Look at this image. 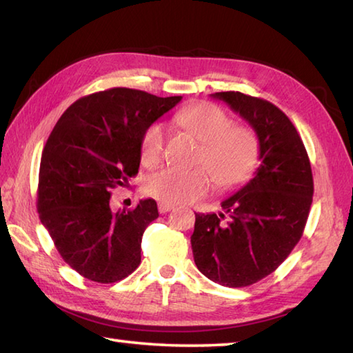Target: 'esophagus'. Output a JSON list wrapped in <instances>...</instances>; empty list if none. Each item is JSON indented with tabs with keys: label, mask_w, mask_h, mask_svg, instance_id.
I'll list each match as a JSON object with an SVG mask.
<instances>
[{
	"label": "esophagus",
	"mask_w": 353,
	"mask_h": 353,
	"mask_svg": "<svg viewBox=\"0 0 353 353\" xmlns=\"http://www.w3.org/2000/svg\"><path fill=\"white\" fill-rule=\"evenodd\" d=\"M157 208H159V212H161V214H167V212H170L171 210H174V205H170V203L159 202Z\"/></svg>",
	"instance_id": "34e87169"
}]
</instances>
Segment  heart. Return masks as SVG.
Listing matches in <instances>:
<instances>
[{
  "label": "heart",
  "instance_id": "obj_1",
  "mask_svg": "<svg viewBox=\"0 0 353 353\" xmlns=\"http://www.w3.org/2000/svg\"><path fill=\"white\" fill-rule=\"evenodd\" d=\"M174 121L202 142L197 162L212 172L220 188H232L251 176L259 161V141L254 131L240 123H231L223 108L211 102H199L177 112ZM165 128L153 122L141 139V159L147 167L162 161ZM203 167L194 170L165 168L145 182L147 194L170 205L194 202L211 188V176Z\"/></svg>",
  "mask_w": 353,
  "mask_h": 353
}]
</instances>
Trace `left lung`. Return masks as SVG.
I'll use <instances>...</instances> for the list:
<instances>
[{"label": "left lung", "instance_id": "obj_1", "mask_svg": "<svg viewBox=\"0 0 353 353\" xmlns=\"http://www.w3.org/2000/svg\"><path fill=\"white\" fill-rule=\"evenodd\" d=\"M212 96L254 128L260 167L223 200V212L196 214L192 255L205 277L245 288L272 274L300 241L312 205V170L299 131L279 107L240 92Z\"/></svg>", "mask_w": 353, "mask_h": 353}]
</instances>
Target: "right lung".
I'll return each instance as SVG.
<instances>
[{"label":"right lung","mask_w":353,"mask_h":353,"mask_svg":"<svg viewBox=\"0 0 353 353\" xmlns=\"http://www.w3.org/2000/svg\"><path fill=\"white\" fill-rule=\"evenodd\" d=\"M116 87L68 107L48 136L39 165L38 212L65 263L96 283H116L141 265L145 228L159 217L153 199L110 208L112 190L139 171L145 128L181 102Z\"/></svg>","instance_id":"right-lung-1"}]
</instances>
